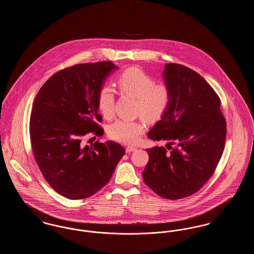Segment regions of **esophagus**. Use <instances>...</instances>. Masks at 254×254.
I'll list each match as a JSON object with an SVG mask.
<instances>
[{
  "instance_id": "34e87169",
  "label": "esophagus",
  "mask_w": 254,
  "mask_h": 254,
  "mask_svg": "<svg viewBox=\"0 0 254 254\" xmlns=\"http://www.w3.org/2000/svg\"><path fill=\"white\" fill-rule=\"evenodd\" d=\"M136 149H137V147H136V146L128 145V146H127V148H126V151H127V153H130V152H132V151H135Z\"/></svg>"
}]
</instances>
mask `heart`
Returning <instances> with one entry per match:
<instances>
[{"mask_svg": "<svg viewBox=\"0 0 254 254\" xmlns=\"http://www.w3.org/2000/svg\"><path fill=\"white\" fill-rule=\"evenodd\" d=\"M119 91L136 99V112L146 121L161 119L170 105L171 94L169 86L155 84L154 79L143 69L131 67L122 73L117 81ZM115 94L111 86L105 85L98 95V108L105 117L114 112ZM145 126L141 121L118 119L109 127V134L114 140L126 144H135L144 133Z\"/></svg>", "mask_w": 254, "mask_h": 254, "instance_id": "1", "label": "heart"}]
</instances>
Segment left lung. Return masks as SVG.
Returning <instances> with one entry per match:
<instances>
[{
	"label": "left lung",
	"instance_id": "left-lung-1",
	"mask_svg": "<svg viewBox=\"0 0 254 254\" xmlns=\"http://www.w3.org/2000/svg\"><path fill=\"white\" fill-rule=\"evenodd\" d=\"M162 76L170 105L147 136L168 144L146 148L143 179L159 196L177 200L195 193L210 178L225 147L227 127L220 99L202 76L177 64H167Z\"/></svg>",
	"mask_w": 254,
	"mask_h": 254
}]
</instances>
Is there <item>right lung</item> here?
<instances>
[{
    "label": "right lung",
    "instance_id": "add662e5",
    "mask_svg": "<svg viewBox=\"0 0 254 254\" xmlns=\"http://www.w3.org/2000/svg\"><path fill=\"white\" fill-rule=\"evenodd\" d=\"M111 62L73 65L51 76L37 94L30 116V139L37 164L55 191L78 200L109 183L125 148L108 141L85 145L87 133L102 136L98 95Z\"/></svg>",
    "mask_w": 254,
    "mask_h": 254
}]
</instances>
